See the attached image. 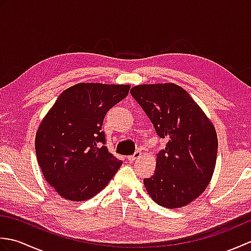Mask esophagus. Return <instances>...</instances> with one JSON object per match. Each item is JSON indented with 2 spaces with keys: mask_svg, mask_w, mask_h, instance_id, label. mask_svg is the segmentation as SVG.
<instances>
[{
  "mask_svg": "<svg viewBox=\"0 0 251 251\" xmlns=\"http://www.w3.org/2000/svg\"><path fill=\"white\" fill-rule=\"evenodd\" d=\"M140 157H141V152L140 151H136L134 155H130V156H128L127 158H128V161L131 163V162H135L136 159L140 158Z\"/></svg>",
  "mask_w": 251,
  "mask_h": 251,
  "instance_id": "esophagus-1",
  "label": "esophagus"
}]
</instances>
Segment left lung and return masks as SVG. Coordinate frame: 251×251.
<instances>
[{
  "label": "left lung",
  "mask_w": 251,
  "mask_h": 251,
  "mask_svg": "<svg viewBox=\"0 0 251 251\" xmlns=\"http://www.w3.org/2000/svg\"><path fill=\"white\" fill-rule=\"evenodd\" d=\"M130 94L167 140L156 155V169L143 179L159 206L180 208L197 199L214 174L218 138L214 125L189 93L174 83L138 85Z\"/></svg>",
  "instance_id": "left-lung-1"
}]
</instances>
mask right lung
<instances>
[{
	"mask_svg": "<svg viewBox=\"0 0 251 251\" xmlns=\"http://www.w3.org/2000/svg\"><path fill=\"white\" fill-rule=\"evenodd\" d=\"M129 85L79 83L57 98L41 122L35 152L45 180L63 199L83 201L103 190L121 167L101 130L108 111Z\"/></svg>",
	"mask_w": 251,
	"mask_h": 251,
	"instance_id": "obj_1",
	"label": "right lung"
}]
</instances>
